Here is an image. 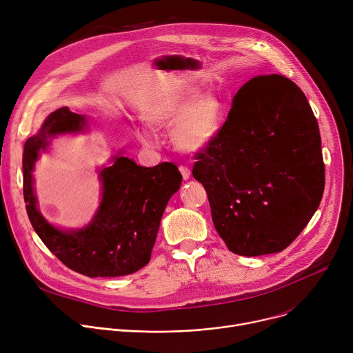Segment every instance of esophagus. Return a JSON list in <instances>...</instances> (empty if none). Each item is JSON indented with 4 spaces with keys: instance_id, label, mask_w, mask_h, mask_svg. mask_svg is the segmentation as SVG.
<instances>
[{
    "instance_id": "esophagus-1",
    "label": "esophagus",
    "mask_w": 353,
    "mask_h": 353,
    "mask_svg": "<svg viewBox=\"0 0 353 353\" xmlns=\"http://www.w3.org/2000/svg\"><path fill=\"white\" fill-rule=\"evenodd\" d=\"M179 172H181V175H182V178L186 181V179H189V176H190V170L186 167V165H179Z\"/></svg>"
}]
</instances>
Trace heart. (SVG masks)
Wrapping results in <instances>:
<instances>
[{
	"label": "heart",
	"mask_w": 353,
	"mask_h": 353,
	"mask_svg": "<svg viewBox=\"0 0 353 353\" xmlns=\"http://www.w3.org/2000/svg\"><path fill=\"white\" fill-rule=\"evenodd\" d=\"M155 126L175 128L174 141L178 148L185 151H199L208 147L220 133L224 122V106L213 95L202 97L198 91H186L151 116ZM139 140L144 145H154V136L140 129Z\"/></svg>",
	"instance_id": "1"
}]
</instances>
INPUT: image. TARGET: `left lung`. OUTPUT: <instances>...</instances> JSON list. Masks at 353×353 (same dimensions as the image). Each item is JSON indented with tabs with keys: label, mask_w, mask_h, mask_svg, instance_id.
<instances>
[{
	"label": "left lung",
	"mask_w": 353,
	"mask_h": 353,
	"mask_svg": "<svg viewBox=\"0 0 353 353\" xmlns=\"http://www.w3.org/2000/svg\"><path fill=\"white\" fill-rule=\"evenodd\" d=\"M194 159L192 174L206 189L213 224L237 255L283 251L320 206L319 123L303 91L283 75L245 83L219 136Z\"/></svg>",
	"instance_id": "obj_1"
}]
</instances>
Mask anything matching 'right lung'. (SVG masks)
<instances>
[{"label": "right lung", "instance_id": "right-lung-1", "mask_svg": "<svg viewBox=\"0 0 353 353\" xmlns=\"http://www.w3.org/2000/svg\"><path fill=\"white\" fill-rule=\"evenodd\" d=\"M85 117L67 106L50 113L41 132L23 148V199L32 227L43 244L71 270L88 278L130 275L148 263L164 209L179 189L182 175L172 163L140 167L128 157H114L101 171L102 202L91 224L78 231L50 225L36 208L32 171L46 139L78 132Z\"/></svg>", "mask_w": 353, "mask_h": 353}]
</instances>
